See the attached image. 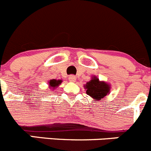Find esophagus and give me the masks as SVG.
Here are the masks:
<instances>
[{
  "mask_svg": "<svg viewBox=\"0 0 151 151\" xmlns=\"http://www.w3.org/2000/svg\"><path fill=\"white\" fill-rule=\"evenodd\" d=\"M69 81H71V82H74L76 80V77L74 75H70L68 77Z\"/></svg>",
  "mask_w": 151,
  "mask_h": 151,
  "instance_id": "1",
  "label": "esophagus"
}]
</instances>
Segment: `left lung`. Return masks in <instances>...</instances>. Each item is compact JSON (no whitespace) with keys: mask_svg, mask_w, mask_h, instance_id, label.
I'll return each instance as SVG.
<instances>
[{"mask_svg":"<svg viewBox=\"0 0 151 151\" xmlns=\"http://www.w3.org/2000/svg\"><path fill=\"white\" fill-rule=\"evenodd\" d=\"M87 95L97 101H101L109 92V86L104 82H101L98 78L94 77L85 85Z\"/></svg>","mask_w":151,"mask_h":151,"instance_id":"left-lung-1","label":"left lung"}]
</instances>
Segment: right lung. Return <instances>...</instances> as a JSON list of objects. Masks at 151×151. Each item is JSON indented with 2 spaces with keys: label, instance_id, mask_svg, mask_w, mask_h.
<instances>
[{
  "label": "right lung",
  "instance_id": "add662e5",
  "mask_svg": "<svg viewBox=\"0 0 151 151\" xmlns=\"http://www.w3.org/2000/svg\"><path fill=\"white\" fill-rule=\"evenodd\" d=\"M62 83V80H50V82H49V86H50V88H55L56 86H58L60 83Z\"/></svg>",
  "mask_w": 151,
  "mask_h": 151
}]
</instances>
